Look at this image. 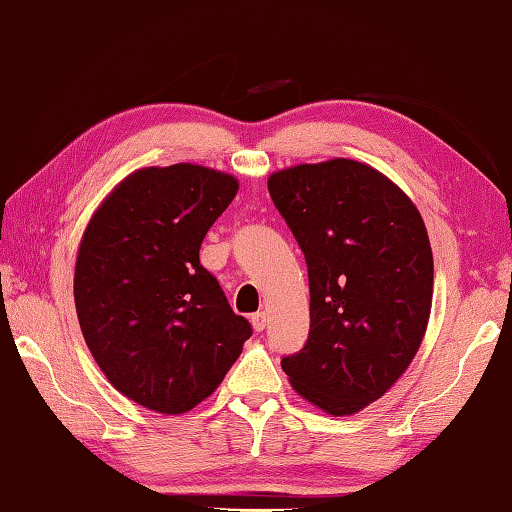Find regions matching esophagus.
<instances>
[{
	"mask_svg": "<svg viewBox=\"0 0 512 512\" xmlns=\"http://www.w3.org/2000/svg\"><path fill=\"white\" fill-rule=\"evenodd\" d=\"M252 325L256 331H263L267 325V314L265 311H258V314H252Z\"/></svg>",
	"mask_w": 512,
	"mask_h": 512,
	"instance_id": "1",
	"label": "esophagus"
}]
</instances>
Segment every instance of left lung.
I'll use <instances>...</instances> for the list:
<instances>
[{"label": "left lung", "instance_id": "obj_1", "mask_svg": "<svg viewBox=\"0 0 512 512\" xmlns=\"http://www.w3.org/2000/svg\"><path fill=\"white\" fill-rule=\"evenodd\" d=\"M305 254L309 338L283 371L302 398L351 415L387 393L420 349L433 252L398 185L351 159L305 163L267 181Z\"/></svg>", "mask_w": 512, "mask_h": 512}]
</instances>
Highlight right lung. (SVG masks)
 <instances>
[{
    "label": "right lung",
    "mask_w": 512,
    "mask_h": 512,
    "mask_svg": "<svg viewBox=\"0 0 512 512\" xmlns=\"http://www.w3.org/2000/svg\"><path fill=\"white\" fill-rule=\"evenodd\" d=\"M236 192L234 176L203 165L137 170L83 232L75 267L83 338L112 387L145 409H194L252 336L198 258Z\"/></svg>",
    "instance_id": "add662e5"
}]
</instances>
